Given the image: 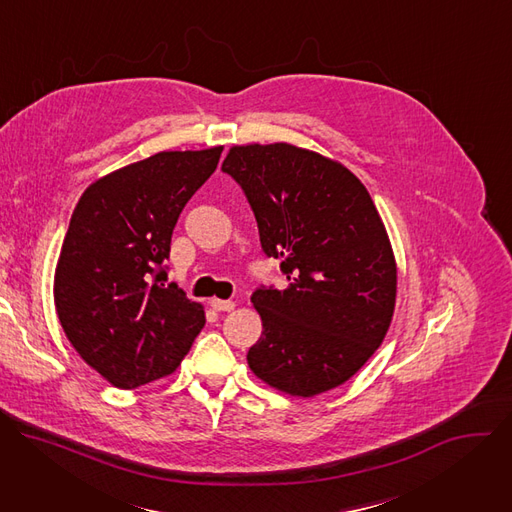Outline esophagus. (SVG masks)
Wrapping results in <instances>:
<instances>
[{
	"instance_id": "esophagus-1",
	"label": "esophagus",
	"mask_w": 512,
	"mask_h": 512,
	"mask_svg": "<svg viewBox=\"0 0 512 512\" xmlns=\"http://www.w3.org/2000/svg\"><path fill=\"white\" fill-rule=\"evenodd\" d=\"M235 302L233 300H210V308L212 310H216V312H231V310H235Z\"/></svg>"
}]
</instances>
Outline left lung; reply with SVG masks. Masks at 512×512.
<instances>
[{
	"label": "left lung",
	"mask_w": 512,
	"mask_h": 512,
	"mask_svg": "<svg viewBox=\"0 0 512 512\" xmlns=\"http://www.w3.org/2000/svg\"><path fill=\"white\" fill-rule=\"evenodd\" d=\"M223 172L247 194L261 247L281 259L285 289H257L261 338L247 362L294 397L346 383L387 336L397 263L364 184L340 162L285 141L233 145Z\"/></svg>",
	"instance_id": "obj_1"
}]
</instances>
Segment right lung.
<instances>
[{
  "label": "right lung",
  "instance_id": "right-lung-1",
  "mask_svg": "<svg viewBox=\"0 0 512 512\" xmlns=\"http://www.w3.org/2000/svg\"><path fill=\"white\" fill-rule=\"evenodd\" d=\"M223 145L160 152L95 180L81 196L54 271L60 326L117 389L172 375L206 318L198 302L166 285L172 231L210 178Z\"/></svg>",
  "mask_w": 512,
  "mask_h": 512
}]
</instances>
